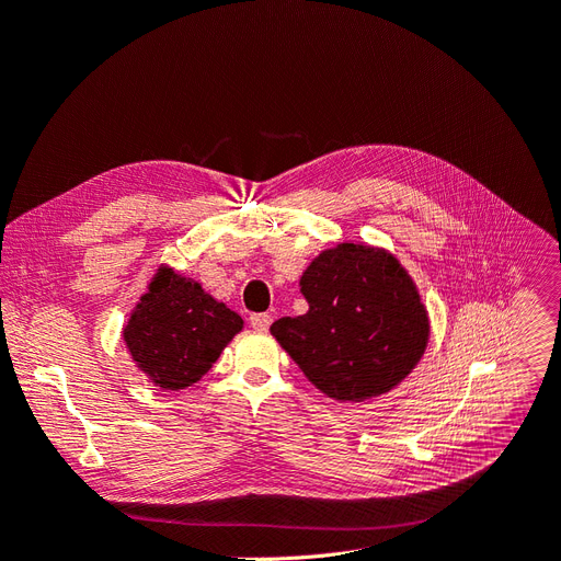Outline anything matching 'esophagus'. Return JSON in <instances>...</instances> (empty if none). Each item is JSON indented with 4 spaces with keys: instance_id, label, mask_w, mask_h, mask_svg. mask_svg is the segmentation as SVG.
<instances>
[{
    "instance_id": "34e87169",
    "label": "esophagus",
    "mask_w": 561,
    "mask_h": 561,
    "mask_svg": "<svg viewBox=\"0 0 561 561\" xmlns=\"http://www.w3.org/2000/svg\"><path fill=\"white\" fill-rule=\"evenodd\" d=\"M249 323H252L254 330H267L270 323H273V319H270V314H252V319H249Z\"/></svg>"
}]
</instances>
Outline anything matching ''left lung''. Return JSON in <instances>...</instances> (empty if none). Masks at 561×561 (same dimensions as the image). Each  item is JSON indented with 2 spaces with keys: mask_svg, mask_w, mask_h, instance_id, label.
<instances>
[{
  "mask_svg": "<svg viewBox=\"0 0 561 561\" xmlns=\"http://www.w3.org/2000/svg\"><path fill=\"white\" fill-rule=\"evenodd\" d=\"M307 314L270 325L302 375L328 398L363 402L396 388L421 360L427 312L396 256L337 244L302 277Z\"/></svg>",
  "mask_w": 561,
  "mask_h": 561,
  "instance_id": "8db88e82",
  "label": "left lung"
}]
</instances>
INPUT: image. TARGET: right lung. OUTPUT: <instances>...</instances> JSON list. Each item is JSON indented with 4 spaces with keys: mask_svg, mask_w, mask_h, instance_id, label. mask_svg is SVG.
<instances>
[{
    "mask_svg": "<svg viewBox=\"0 0 561 561\" xmlns=\"http://www.w3.org/2000/svg\"><path fill=\"white\" fill-rule=\"evenodd\" d=\"M240 330L242 319L207 296L201 284L161 267L122 337L154 386L182 390L213 367Z\"/></svg>",
    "mask_w": 561,
    "mask_h": 561,
    "instance_id": "1",
    "label": "right lung"
}]
</instances>
